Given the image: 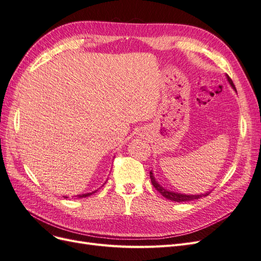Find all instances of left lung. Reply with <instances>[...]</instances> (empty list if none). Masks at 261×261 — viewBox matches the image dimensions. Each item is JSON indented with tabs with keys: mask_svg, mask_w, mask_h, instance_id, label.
<instances>
[{
	"mask_svg": "<svg viewBox=\"0 0 261 261\" xmlns=\"http://www.w3.org/2000/svg\"><path fill=\"white\" fill-rule=\"evenodd\" d=\"M226 76V80H227V83L231 85L232 88L236 91L235 89V86L232 82V80L230 77H228L227 75ZM150 178H151V183L153 185V187L156 189L158 192H159L164 198H167L169 200H172V201H176V202H184V201H191V200H194V199H198L200 198V197H206L207 195L210 194V192H207L204 194H200V195H187V194H180V193H177V192H172L170 191V189H167L165 187H163L159 181L156 180V178L154 177V174H153V171L151 170L150 171Z\"/></svg>",
	"mask_w": 261,
	"mask_h": 261,
	"instance_id": "obj_1",
	"label": "left lung"
}]
</instances>
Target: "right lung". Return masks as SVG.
Wrapping results in <instances>:
<instances>
[{
  "label": "right lung",
  "mask_w": 261,
  "mask_h": 261,
  "mask_svg": "<svg viewBox=\"0 0 261 261\" xmlns=\"http://www.w3.org/2000/svg\"><path fill=\"white\" fill-rule=\"evenodd\" d=\"M105 184H106V181H105ZM103 184V185H105ZM102 185V186H103ZM98 191V189H96V191H93V192H90V193H86V194H81V195H77V196H75V197H77V198H86V197H89V196H91L92 194H94ZM64 198H68V196H64Z\"/></svg>",
  "instance_id": "add662e5"
}]
</instances>
